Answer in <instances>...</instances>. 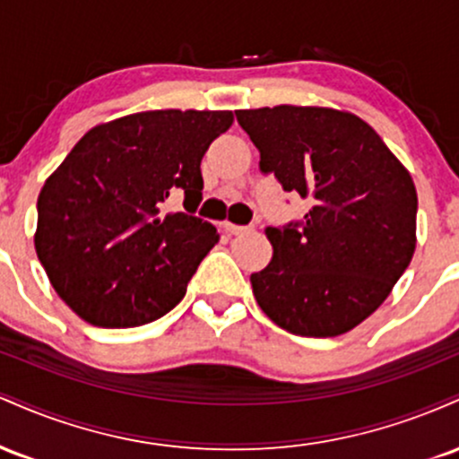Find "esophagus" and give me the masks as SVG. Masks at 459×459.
I'll return each instance as SVG.
<instances>
[{
    "mask_svg": "<svg viewBox=\"0 0 459 459\" xmlns=\"http://www.w3.org/2000/svg\"><path fill=\"white\" fill-rule=\"evenodd\" d=\"M224 229L229 230L230 235H244V233H250L252 226H239V224H230V222H224Z\"/></svg>",
    "mask_w": 459,
    "mask_h": 459,
    "instance_id": "esophagus-1",
    "label": "esophagus"
}]
</instances>
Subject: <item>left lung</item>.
Returning <instances> with one entry per match:
<instances>
[{
	"mask_svg": "<svg viewBox=\"0 0 459 459\" xmlns=\"http://www.w3.org/2000/svg\"><path fill=\"white\" fill-rule=\"evenodd\" d=\"M263 175L313 207L267 226L273 256L252 273L263 313L298 336H339L365 321L410 265L416 246L412 177L354 114L328 108L239 109Z\"/></svg>",
	"mask_w": 459,
	"mask_h": 459,
	"instance_id": "8db88e82",
	"label": "left lung"
}]
</instances>
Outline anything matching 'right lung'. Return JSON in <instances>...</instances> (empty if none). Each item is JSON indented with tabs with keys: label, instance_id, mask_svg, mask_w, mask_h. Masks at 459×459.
Wrapping results in <instances>:
<instances>
[{
	"label": "right lung",
	"instance_id": "1",
	"mask_svg": "<svg viewBox=\"0 0 459 459\" xmlns=\"http://www.w3.org/2000/svg\"><path fill=\"white\" fill-rule=\"evenodd\" d=\"M233 112L155 109L99 125L39 196L36 255L65 302L99 328L163 317L218 244L212 222L160 207L181 189L203 200L200 161Z\"/></svg>",
	"mask_w": 459,
	"mask_h": 459
}]
</instances>
